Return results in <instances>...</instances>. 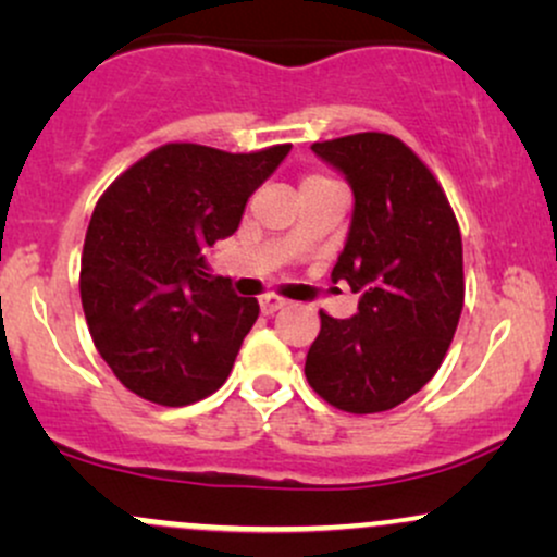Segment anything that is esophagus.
<instances>
[{
	"label": "esophagus",
	"instance_id": "esophagus-1",
	"mask_svg": "<svg viewBox=\"0 0 557 557\" xmlns=\"http://www.w3.org/2000/svg\"><path fill=\"white\" fill-rule=\"evenodd\" d=\"M259 304H261V311H264V314L270 317V314H277L280 309H285L287 300L280 298V296H264V298L259 300Z\"/></svg>",
	"mask_w": 557,
	"mask_h": 557
}]
</instances>
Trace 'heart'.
<instances>
[{
	"label": "heart",
	"instance_id": "1",
	"mask_svg": "<svg viewBox=\"0 0 557 557\" xmlns=\"http://www.w3.org/2000/svg\"><path fill=\"white\" fill-rule=\"evenodd\" d=\"M327 183H335V181H332V177H327V175H306L304 183H300V190L317 188V185H327Z\"/></svg>",
	"mask_w": 557,
	"mask_h": 557
}]
</instances>
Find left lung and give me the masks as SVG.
Listing matches in <instances>:
<instances>
[{
    "mask_svg": "<svg viewBox=\"0 0 557 557\" xmlns=\"http://www.w3.org/2000/svg\"><path fill=\"white\" fill-rule=\"evenodd\" d=\"M311 151L354 190L348 240L332 270L359 311L332 319L306 354V380L330 406L380 413L437 374L463 309L461 230L443 185L387 133L322 140Z\"/></svg>",
    "mask_w": 557,
    "mask_h": 557,
    "instance_id": "1",
    "label": "left lung"
}]
</instances>
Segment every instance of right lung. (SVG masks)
<instances>
[{"label":"right lung","instance_id":"right-lung-1","mask_svg":"<svg viewBox=\"0 0 557 557\" xmlns=\"http://www.w3.org/2000/svg\"><path fill=\"white\" fill-rule=\"evenodd\" d=\"M287 151L164 144L99 198L81 300L96 350L131 393L177 408L225 385L259 304L209 274L203 253L238 230L248 196Z\"/></svg>","mask_w":557,"mask_h":557}]
</instances>
